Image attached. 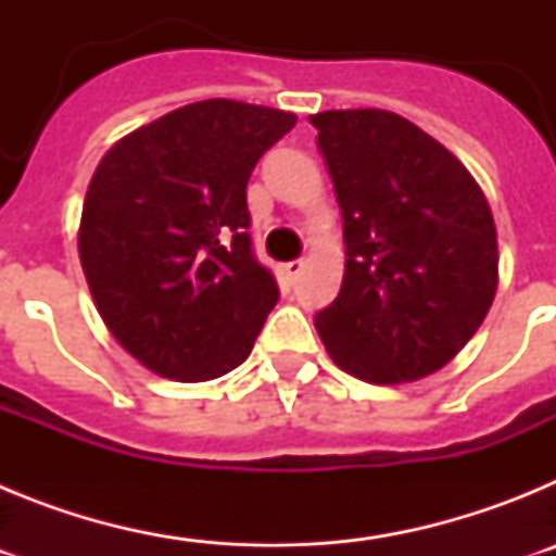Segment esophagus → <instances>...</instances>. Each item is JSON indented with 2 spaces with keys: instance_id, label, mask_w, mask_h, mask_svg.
Instances as JSON below:
<instances>
[{
  "instance_id": "34e87169",
  "label": "esophagus",
  "mask_w": 556,
  "mask_h": 556,
  "mask_svg": "<svg viewBox=\"0 0 556 556\" xmlns=\"http://www.w3.org/2000/svg\"><path fill=\"white\" fill-rule=\"evenodd\" d=\"M301 273H303V258H292V262L281 264V275L287 278L289 283L298 281V275H301Z\"/></svg>"
}]
</instances>
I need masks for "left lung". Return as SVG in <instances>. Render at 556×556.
Segmentation results:
<instances>
[{"label":"left lung","mask_w":556,"mask_h":556,"mask_svg":"<svg viewBox=\"0 0 556 556\" xmlns=\"http://www.w3.org/2000/svg\"><path fill=\"white\" fill-rule=\"evenodd\" d=\"M345 230V278L314 326L333 365L415 381L468 345L498 287L490 205L470 172L404 116H312Z\"/></svg>","instance_id":"1"}]
</instances>
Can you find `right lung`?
<instances>
[{
	"label": "right lung",
	"mask_w": 556,
	"mask_h": 556,
	"mask_svg": "<svg viewBox=\"0 0 556 556\" xmlns=\"http://www.w3.org/2000/svg\"><path fill=\"white\" fill-rule=\"evenodd\" d=\"M298 116L236 100L178 108L105 152L83 203L80 264L108 331L152 372L211 381L278 303L253 255L248 180Z\"/></svg>",
	"instance_id": "1"
}]
</instances>
